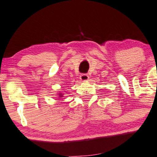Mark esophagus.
Segmentation results:
<instances>
[{"instance_id":"34e87169","label":"esophagus","mask_w":157,"mask_h":157,"mask_svg":"<svg viewBox=\"0 0 157 157\" xmlns=\"http://www.w3.org/2000/svg\"><path fill=\"white\" fill-rule=\"evenodd\" d=\"M80 79L82 80V81H86V80H88L89 76L87 74H82L80 76Z\"/></svg>"}]
</instances>
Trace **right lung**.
I'll return each instance as SVG.
<instances>
[{
    "label": "right lung",
    "mask_w": 157,
    "mask_h": 157,
    "mask_svg": "<svg viewBox=\"0 0 157 157\" xmlns=\"http://www.w3.org/2000/svg\"><path fill=\"white\" fill-rule=\"evenodd\" d=\"M60 96H62V95H60ZM61 96H60V97H61Z\"/></svg>",
    "instance_id": "add662e5"
}]
</instances>
